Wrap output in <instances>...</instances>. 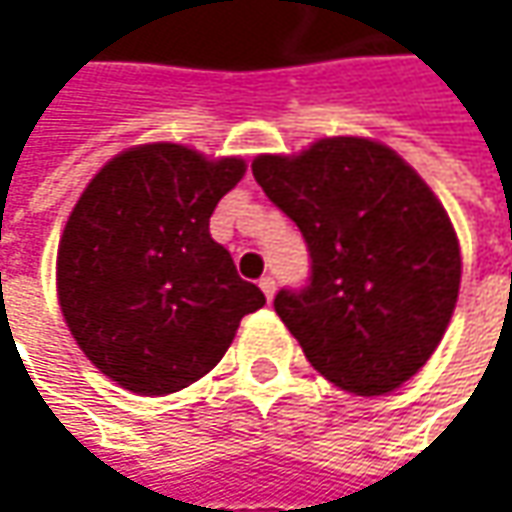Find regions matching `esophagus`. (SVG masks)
Instances as JSON below:
<instances>
[{"instance_id":"1","label":"esophagus","mask_w":512,"mask_h":512,"mask_svg":"<svg viewBox=\"0 0 512 512\" xmlns=\"http://www.w3.org/2000/svg\"><path fill=\"white\" fill-rule=\"evenodd\" d=\"M259 287H262V293L267 296V302L276 296V279H273V276H262V279H259Z\"/></svg>"}]
</instances>
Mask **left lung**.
Segmentation results:
<instances>
[{"label": "left lung", "mask_w": 512, "mask_h": 512, "mask_svg": "<svg viewBox=\"0 0 512 512\" xmlns=\"http://www.w3.org/2000/svg\"><path fill=\"white\" fill-rule=\"evenodd\" d=\"M253 176L310 250V282L273 307L327 382L382 396L416 376L462 282L447 210L396 150L359 136L256 156Z\"/></svg>", "instance_id": "1"}]
</instances>
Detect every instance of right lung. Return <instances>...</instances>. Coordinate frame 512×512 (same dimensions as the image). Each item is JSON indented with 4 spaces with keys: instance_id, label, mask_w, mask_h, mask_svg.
I'll return each instance as SVG.
<instances>
[{
    "instance_id": "1",
    "label": "right lung",
    "mask_w": 512,
    "mask_h": 512,
    "mask_svg": "<svg viewBox=\"0 0 512 512\" xmlns=\"http://www.w3.org/2000/svg\"><path fill=\"white\" fill-rule=\"evenodd\" d=\"M242 176L236 156L139 145L113 156L73 207L56 256L59 307L82 353L130 393L202 379L265 305L210 239L213 210Z\"/></svg>"
}]
</instances>
